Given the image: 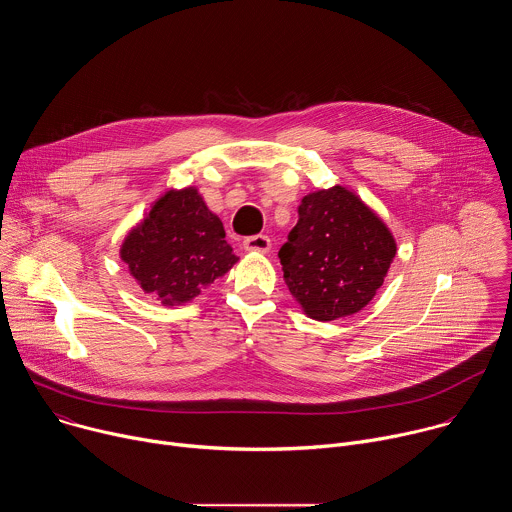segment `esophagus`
Returning <instances> with one entry per match:
<instances>
[{"label":"esophagus","mask_w":512,"mask_h":512,"mask_svg":"<svg viewBox=\"0 0 512 512\" xmlns=\"http://www.w3.org/2000/svg\"><path fill=\"white\" fill-rule=\"evenodd\" d=\"M243 247L247 251H259V253H267L271 249V239L267 235H253V237H247L243 241Z\"/></svg>","instance_id":"34e87169"}]
</instances>
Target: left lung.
<instances>
[{
    "mask_svg": "<svg viewBox=\"0 0 512 512\" xmlns=\"http://www.w3.org/2000/svg\"><path fill=\"white\" fill-rule=\"evenodd\" d=\"M298 216L279 249L291 296L320 322L356 314L385 281L397 253L393 235L342 186L304 196Z\"/></svg>",
    "mask_w": 512,
    "mask_h": 512,
    "instance_id": "obj_1",
    "label": "left lung"
}]
</instances>
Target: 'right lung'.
Here are the masks:
<instances>
[{
	"label": "right lung",
	"instance_id": "1",
	"mask_svg": "<svg viewBox=\"0 0 512 512\" xmlns=\"http://www.w3.org/2000/svg\"><path fill=\"white\" fill-rule=\"evenodd\" d=\"M121 259L143 291L166 306L190 302L239 261L225 241L221 218L194 188L164 194L127 235Z\"/></svg>",
	"mask_w": 512,
	"mask_h": 512
}]
</instances>
